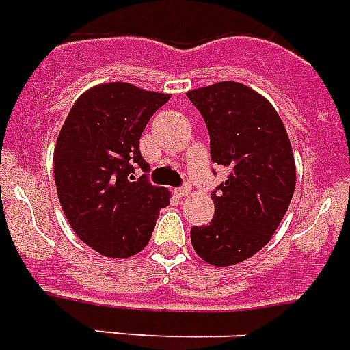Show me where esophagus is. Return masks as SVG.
Returning a JSON list of instances; mask_svg holds the SVG:
<instances>
[{
    "label": "esophagus",
    "mask_w": 350,
    "mask_h": 350,
    "mask_svg": "<svg viewBox=\"0 0 350 350\" xmlns=\"http://www.w3.org/2000/svg\"><path fill=\"white\" fill-rule=\"evenodd\" d=\"M174 194H176V196H178V198L189 196V194H191V187H181V189H176Z\"/></svg>",
    "instance_id": "34e87169"
}]
</instances>
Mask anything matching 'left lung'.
I'll use <instances>...</instances> for the list:
<instances>
[{"label":"left lung","mask_w":350,"mask_h":350,"mask_svg":"<svg viewBox=\"0 0 350 350\" xmlns=\"http://www.w3.org/2000/svg\"><path fill=\"white\" fill-rule=\"evenodd\" d=\"M187 96L207 123L213 161L229 169L213 194V221L192 227V247L211 265H236L271 241L287 213L296 187L291 139L271 101L247 85L219 81Z\"/></svg>","instance_id":"8db88e82"}]
</instances>
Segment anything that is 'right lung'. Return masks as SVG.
<instances>
[{
  "label": "right lung",
  "instance_id": "right-lung-1",
  "mask_svg": "<svg viewBox=\"0 0 350 350\" xmlns=\"http://www.w3.org/2000/svg\"><path fill=\"white\" fill-rule=\"evenodd\" d=\"M170 94L131 83L96 85L79 96L54 147L57 198L72 230L107 258H131L147 247L159 208L170 203L165 187L145 176L131 181L134 167L148 170L139 137Z\"/></svg>",
  "mask_w": 350,
  "mask_h": 350
}]
</instances>
